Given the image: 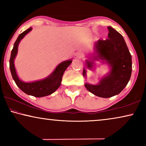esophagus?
<instances>
[{
  "mask_svg": "<svg viewBox=\"0 0 146 146\" xmlns=\"http://www.w3.org/2000/svg\"><path fill=\"white\" fill-rule=\"evenodd\" d=\"M82 56V54L81 52H76L74 58L76 59H78V58H80Z\"/></svg>",
  "mask_w": 146,
  "mask_h": 146,
  "instance_id": "34e87169",
  "label": "esophagus"
}]
</instances>
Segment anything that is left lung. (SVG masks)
<instances>
[{
	"label": "left lung",
	"mask_w": 146,
	"mask_h": 146,
	"mask_svg": "<svg viewBox=\"0 0 146 146\" xmlns=\"http://www.w3.org/2000/svg\"><path fill=\"white\" fill-rule=\"evenodd\" d=\"M108 38L96 42L94 52L86 60V66L96 70L95 61L101 60L108 66L110 71L101 77L96 84H84L89 92L98 97L108 98L119 94L124 89L130 79L132 70L131 56L122 36L112 27H108ZM84 77L86 70L83 69Z\"/></svg>",
	"instance_id": "left-lung-1"
}]
</instances>
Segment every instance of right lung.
I'll return each instance as SVG.
<instances>
[{
	"label": "right lung",
	"instance_id": "1",
	"mask_svg": "<svg viewBox=\"0 0 146 146\" xmlns=\"http://www.w3.org/2000/svg\"><path fill=\"white\" fill-rule=\"evenodd\" d=\"M32 30H33V28L31 27L28 29L27 31H24L19 36L17 40L14 44L9 61L10 70H11L12 76H13L16 84L22 91L28 95L33 96L35 97H44L52 94L60 87L64 72L72 63V60L70 59L62 62L56 67L54 70L50 74L44 79L37 81L30 82H26L21 80L18 76L17 71H16L15 59L17 55L18 48H19L20 42Z\"/></svg>",
	"mask_w": 146,
	"mask_h": 146
}]
</instances>
